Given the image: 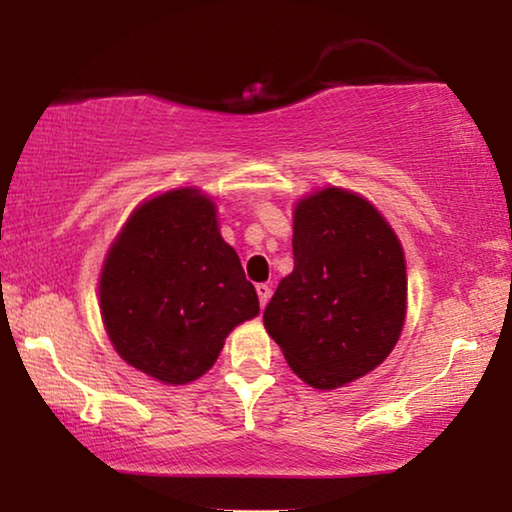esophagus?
<instances>
[{"label": "esophagus", "instance_id": "esophagus-1", "mask_svg": "<svg viewBox=\"0 0 512 512\" xmlns=\"http://www.w3.org/2000/svg\"><path fill=\"white\" fill-rule=\"evenodd\" d=\"M256 293H258V303H261V307L268 305V300H270V296H272L270 286H268V284H258V286H256Z\"/></svg>", "mask_w": 512, "mask_h": 512}]
</instances>
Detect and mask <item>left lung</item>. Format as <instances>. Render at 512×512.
Instances as JSON below:
<instances>
[{"instance_id":"obj_1","label":"left lung","mask_w":512,"mask_h":512,"mask_svg":"<svg viewBox=\"0 0 512 512\" xmlns=\"http://www.w3.org/2000/svg\"><path fill=\"white\" fill-rule=\"evenodd\" d=\"M405 258L368 200L342 188L300 200L293 272L279 282L263 324L293 373L335 389L387 359L405 319Z\"/></svg>"}]
</instances>
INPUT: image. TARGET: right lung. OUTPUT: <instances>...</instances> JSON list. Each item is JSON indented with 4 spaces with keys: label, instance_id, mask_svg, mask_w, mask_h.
<instances>
[{
    "label": "right lung",
    "instance_id": "add662e5",
    "mask_svg": "<svg viewBox=\"0 0 512 512\" xmlns=\"http://www.w3.org/2000/svg\"><path fill=\"white\" fill-rule=\"evenodd\" d=\"M100 307L111 345L132 368L165 384L198 380L223 340L258 314L214 202L179 188L144 202L109 249Z\"/></svg>",
    "mask_w": 512,
    "mask_h": 512
}]
</instances>
